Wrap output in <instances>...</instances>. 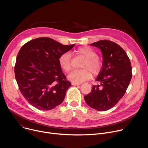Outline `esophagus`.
Instances as JSON below:
<instances>
[{
	"label": "esophagus",
	"instance_id": "esophagus-1",
	"mask_svg": "<svg viewBox=\"0 0 148 148\" xmlns=\"http://www.w3.org/2000/svg\"><path fill=\"white\" fill-rule=\"evenodd\" d=\"M73 85H74V86H79V85H80L81 83H72Z\"/></svg>",
	"mask_w": 148,
	"mask_h": 148
}]
</instances>
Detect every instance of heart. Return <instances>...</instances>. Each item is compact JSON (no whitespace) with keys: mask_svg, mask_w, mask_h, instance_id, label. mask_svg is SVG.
<instances>
[{"mask_svg":"<svg viewBox=\"0 0 148 148\" xmlns=\"http://www.w3.org/2000/svg\"><path fill=\"white\" fill-rule=\"evenodd\" d=\"M76 55L82 56L85 58L82 68H83L77 71H74L68 75L70 81L74 83H80L89 79L94 75H98L103 68V64L101 60L97 57L96 52L89 47H80L74 51ZM59 64L62 69L65 73H68L72 69V62L71 56L69 53L62 54L59 58Z\"/></svg>","mask_w":148,"mask_h":148,"instance_id":"b5f03b06","label":"heart"}]
</instances>
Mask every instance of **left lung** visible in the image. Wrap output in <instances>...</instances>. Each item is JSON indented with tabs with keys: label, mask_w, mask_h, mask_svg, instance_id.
<instances>
[{
	"label": "left lung",
	"mask_w": 148,
	"mask_h": 148,
	"mask_svg": "<svg viewBox=\"0 0 148 148\" xmlns=\"http://www.w3.org/2000/svg\"><path fill=\"white\" fill-rule=\"evenodd\" d=\"M99 48L103 55V68L95 80L100 84L93 86L84 97L86 104L98 111H106L123 97L132 77V67L126 52L120 45L108 40L90 44Z\"/></svg>",
	"instance_id": "obj_1"
}]
</instances>
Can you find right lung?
<instances>
[{
    "label": "right lung",
    "instance_id": "right-lung-1",
    "mask_svg": "<svg viewBox=\"0 0 148 148\" xmlns=\"http://www.w3.org/2000/svg\"><path fill=\"white\" fill-rule=\"evenodd\" d=\"M74 45L41 37L21 47L15 76L21 93L30 104L39 110H50L63 102L71 83L66 80L58 60Z\"/></svg>",
    "mask_w": 148,
    "mask_h": 148
}]
</instances>
